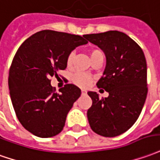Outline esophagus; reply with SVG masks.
Returning a JSON list of instances; mask_svg holds the SVG:
<instances>
[{
  "mask_svg": "<svg viewBox=\"0 0 160 160\" xmlns=\"http://www.w3.org/2000/svg\"><path fill=\"white\" fill-rule=\"evenodd\" d=\"M81 93H82V94H86V93H87V92L85 91V90H81Z\"/></svg>",
  "mask_w": 160,
  "mask_h": 160,
  "instance_id": "esophagus-1",
  "label": "esophagus"
}]
</instances>
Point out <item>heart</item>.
Instances as JSON below:
<instances>
[{
    "label": "heart",
    "mask_w": 160,
    "mask_h": 160,
    "mask_svg": "<svg viewBox=\"0 0 160 160\" xmlns=\"http://www.w3.org/2000/svg\"><path fill=\"white\" fill-rule=\"evenodd\" d=\"M89 56H90V59L91 61L94 60L96 58H99V57H104V53L100 50L99 48H91L89 50ZM73 59H74V53L73 52H71L68 55V58H67V66L70 68L72 65V62H73ZM90 77L88 76V74L86 73H82V72H76L74 74H72V83L75 84L78 87H80V88H85L87 87L88 84L90 83Z\"/></svg>",
    "instance_id": "heart-1"
}]
</instances>
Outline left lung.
<instances>
[{"mask_svg":"<svg viewBox=\"0 0 160 160\" xmlns=\"http://www.w3.org/2000/svg\"><path fill=\"white\" fill-rule=\"evenodd\" d=\"M85 38L104 51L107 66L97 87L109 92L99 98L88 92L92 100L88 110L92 130L103 137L122 134L133 126L147 95V68L142 49L128 35L119 31L91 33Z\"/></svg>","mask_w":160,"mask_h":160,"instance_id":"obj_1","label":"left lung"}]
</instances>
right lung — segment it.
<instances>
[{"label":"right lung","mask_w":160,"mask_h":160,"mask_svg":"<svg viewBox=\"0 0 160 160\" xmlns=\"http://www.w3.org/2000/svg\"><path fill=\"white\" fill-rule=\"evenodd\" d=\"M85 36L43 30L27 39L14 55L8 73L10 97L15 114L26 130L51 138L63 130L67 115L81 91L66 84L55 92L51 77L67 68V58Z\"/></svg>","instance_id":"add662e5"}]
</instances>
